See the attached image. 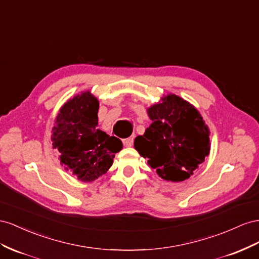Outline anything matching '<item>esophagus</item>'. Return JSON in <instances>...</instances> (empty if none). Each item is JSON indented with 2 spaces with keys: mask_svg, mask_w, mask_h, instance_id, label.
Returning <instances> with one entry per match:
<instances>
[{
  "mask_svg": "<svg viewBox=\"0 0 259 259\" xmlns=\"http://www.w3.org/2000/svg\"><path fill=\"white\" fill-rule=\"evenodd\" d=\"M122 143L125 146H131L132 144H134V137H129L127 139H123L122 140Z\"/></svg>",
  "mask_w": 259,
  "mask_h": 259,
  "instance_id": "esophagus-1",
  "label": "esophagus"
}]
</instances>
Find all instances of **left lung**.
<instances>
[{
  "label": "left lung",
  "mask_w": 259,
  "mask_h": 259,
  "mask_svg": "<svg viewBox=\"0 0 259 259\" xmlns=\"http://www.w3.org/2000/svg\"><path fill=\"white\" fill-rule=\"evenodd\" d=\"M147 109L152 119L135 147L160 178L178 182L189 179L208 156L209 129L190 103L169 94Z\"/></svg>",
  "instance_id": "8db88e82"
}]
</instances>
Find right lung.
Segmentation results:
<instances>
[{"instance_id":"obj_1","label":"right lung","mask_w":259,"mask_h":259,"mask_svg":"<svg viewBox=\"0 0 259 259\" xmlns=\"http://www.w3.org/2000/svg\"><path fill=\"white\" fill-rule=\"evenodd\" d=\"M99 102L87 91L65 103L52 130L53 149L60 152L62 165L77 178L91 182L113 165L115 153L122 149L116 137L98 128Z\"/></svg>"}]
</instances>
